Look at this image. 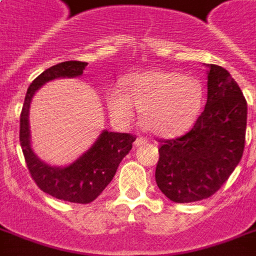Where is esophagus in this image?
<instances>
[{"label":"esophagus","mask_w":256,"mask_h":256,"mask_svg":"<svg viewBox=\"0 0 256 256\" xmlns=\"http://www.w3.org/2000/svg\"><path fill=\"white\" fill-rule=\"evenodd\" d=\"M148 144V138H144V136H138L136 140V142H134L136 146H142V144Z\"/></svg>","instance_id":"esophagus-1"}]
</instances>
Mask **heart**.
<instances>
[{
  "mask_svg": "<svg viewBox=\"0 0 256 256\" xmlns=\"http://www.w3.org/2000/svg\"><path fill=\"white\" fill-rule=\"evenodd\" d=\"M126 85L128 92L114 88L108 96V112L122 124H130L138 108L148 130L174 136L190 128L202 108L200 82L184 74L144 72L132 76Z\"/></svg>",
  "mask_w": 256,
  "mask_h": 256,
  "instance_id": "heart-1",
  "label": "heart"
}]
</instances>
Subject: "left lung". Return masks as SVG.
I'll return each instance as SVG.
<instances>
[{"label":"left lung","instance_id":"8db88e82","mask_svg":"<svg viewBox=\"0 0 256 256\" xmlns=\"http://www.w3.org/2000/svg\"><path fill=\"white\" fill-rule=\"evenodd\" d=\"M207 102L190 132L160 140L156 182L170 200L210 198L238 166L244 150L247 102L222 66L207 65Z\"/></svg>","mask_w":256,"mask_h":256}]
</instances>
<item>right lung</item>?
Here are the masks:
<instances>
[{
  "label": "right lung",
  "mask_w": 256,
  "mask_h": 256,
  "mask_svg": "<svg viewBox=\"0 0 256 256\" xmlns=\"http://www.w3.org/2000/svg\"><path fill=\"white\" fill-rule=\"evenodd\" d=\"M88 66L86 62L66 61L52 66L30 84L20 116V142L32 178L44 192L65 202H92L112 182L120 160L132 150L136 136L128 132L104 130L82 156L68 168H52L44 164L30 148L29 108L34 92L45 82L62 77H78Z\"/></svg>",
  "instance_id": "1"
}]
</instances>
